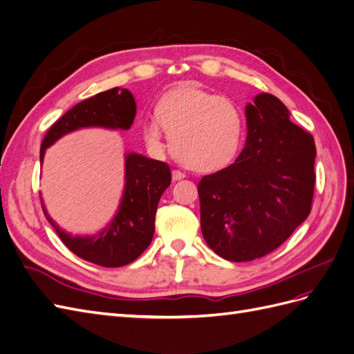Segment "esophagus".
Returning <instances> with one entry per match:
<instances>
[{
	"mask_svg": "<svg viewBox=\"0 0 354 354\" xmlns=\"http://www.w3.org/2000/svg\"><path fill=\"white\" fill-rule=\"evenodd\" d=\"M181 178H185V173H181V171H178V169H174L173 171V180L177 181V180H181Z\"/></svg>",
	"mask_w": 354,
	"mask_h": 354,
	"instance_id": "1",
	"label": "esophagus"
}]
</instances>
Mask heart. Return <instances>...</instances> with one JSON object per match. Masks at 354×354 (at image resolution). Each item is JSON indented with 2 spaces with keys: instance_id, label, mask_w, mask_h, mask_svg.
<instances>
[{
  "instance_id": "heart-1",
  "label": "heart",
  "mask_w": 354,
  "mask_h": 354,
  "mask_svg": "<svg viewBox=\"0 0 354 354\" xmlns=\"http://www.w3.org/2000/svg\"><path fill=\"white\" fill-rule=\"evenodd\" d=\"M156 120L143 122V138L153 151H162L164 131L174 155L185 167L209 173L226 167L238 153L243 134L239 106L194 85H181L162 95Z\"/></svg>"
}]
</instances>
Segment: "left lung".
Returning a JSON list of instances; mask_svg holds the SVG:
<instances>
[{
  "label": "left lung",
  "mask_w": 354,
  "mask_h": 354,
  "mask_svg": "<svg viewBox=\"0 0 354 354\" xmlns=\"http://www.w3.org/2000/svg\"><path fill=\"white\" fill-rule=\"evenodd\" d=\"M289 115L273 94L255 95L245 106L243 151L199 181L203 239L224 260L251 261L274 251L312 209L316 146Z\"/></svg>",
  "instance_id": "left-lung-1"
}]
</instances>
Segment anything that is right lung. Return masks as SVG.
Returning a JSON list of instances; mask_svg holds the SVG:
<instances>
[{
  "label": "right lung",
  "mask_w": 354,
  "mask_h": 354,
  "mask_svg": "<svg viewBox=\"0 0 354 354\" xmlns=\"http://www.w3.org/2000/svg\"><path fill=\"white\" fill-rule=\"evenodd\" d=\"M137 112L136 100L127 88L115 87L93 95L75 104L51 125L41 145L39 159L59 138L81 128H108L128 130ZM125 181L120 207L106 227L95 234L73 236L59 227V224L44 211L62 242L81 259L103 267H121L130 264L152 242L155 232V214L164 190L171 183L168 164L140 153H125Z\"/></svg>",
  "instance_id": "add662e5"
}]
</instances>
